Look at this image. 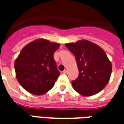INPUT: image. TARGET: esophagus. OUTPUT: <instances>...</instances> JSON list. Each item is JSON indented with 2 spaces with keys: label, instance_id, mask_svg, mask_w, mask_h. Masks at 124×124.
I'll return each instance as SVG.
<instances>
[{
  "label": "esophagus",
  "instance_id": "1",
  "mask_svg": "<svg viewBox=\"0 0 124 124\" xmlns=\"http://www.w3.org/2000/svg\"><path fill=\"white\" fill-rule=\"evenodd\" d=\"M62 72H63V74H66V73H67V70H64Z\"/></svg>",
  "mask_w": 124,
  "mask_h": 124
}]
</instances>
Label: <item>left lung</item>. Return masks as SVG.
Returning a JSON list of instances; mask_svg holds the SVG:
<instances>
[{
  "instance_id": "obj_1",
  "label": "left lung",
  "mask_w": 124,
  "mask_h": 124,
  "mask_svg": "<svg viewBox=\"0 0 124 124\" xmlns=\"http://www.w3.org/2000/svg\"><path fill=\"white\" fill-rule=\"evenodd\" d=\"M65 46L74 55L79 69V77L72 81L74 90L83 96L94 95L102 90L112 72V65L106 52L88 41Z\"/></svg>"
}]
</instances>
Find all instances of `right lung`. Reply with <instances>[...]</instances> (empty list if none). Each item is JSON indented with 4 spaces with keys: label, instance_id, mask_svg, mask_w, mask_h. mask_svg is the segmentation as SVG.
I'll return each mask as SVG.
<instances>
[{
    "label": "right lung",
    "instance_id": "add662e5",
    "mask_svg": "<svg viewBox=\"0 0 124 124\" xmlns=\"http://www.w3.org/2000/svg\"><path fill=\"white\" fill-rule=\"evenodd\" d=\"M59 47V43L39 39L21 51L14 68L18 81L27 92L41 95L54 86L60 76L54 59V53Z\"/></svg>",
    "mask_w": 124,
    "mask_h": 124
}]
</instances>
